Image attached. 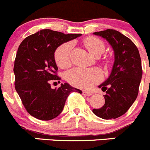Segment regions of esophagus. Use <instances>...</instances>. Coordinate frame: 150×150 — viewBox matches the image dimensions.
<instances>
[{
    "label": "esophagus",
    "mask_w": 150,
    "mask_h": 150,
    "mask_svg": "<svg viewBox=\"0 0 150 150\" xmlns=\"http://www.w3.org/2000/svg\"><path fill=\"white\" fill-rule=\"evenodd\" d=\"M83 93L84 95H86V96H91L92 94H93V93L92 92H90V91H83Z\"/></svg>",
    "instance_id": "34e87169"
}]
</instances>
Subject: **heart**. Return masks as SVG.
I'll use <instances>...</instances> for the list:
<instances>
[{"instance_id":"b5f03b06","label":"heart","mask_w":150,"mask_h":150,"mask_svg":"<svg viewBox=\"0 0 150 150\" xmlns=\"http://www.w3.org/2000/svg\"><path fill=\"white\" fill-rule=\"evenodd\" d=\"M83 44L88 51L94 57L100 56L105 50L104 42L93 36L85 38ZM71 48L72 45L70 43H64L60 45L54 53V59L57 65L62 69H66L70 66ZM108 64L109 62L106 61V65ZM102 77V72L98 68L76 67L67 72L66 78L72 86L81 88H88L99 82Z\"/></svg>"}]
</instances>
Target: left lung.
<instances>
[{
  "instance_id": "left-lung-1",
  "label": "left lung",
  "mask_w": 150,
  "mask_h": 150,
  "mask_svg": "<svg viewBox=\"0 0 150 150\" xmlns=\"http://www.w3.org/2000/svg\"><path fill=\"white\" fill-rule=\"evenodd\" d=\"M105 38L115 52V63L108 79L99 86L104 95L103 107L93 112L105 120L125 114L135 102L142 76L141 57L137 46L128 37L115 30L93 33Z\"/></svg>"
}]
</instances>
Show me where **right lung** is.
Masks as SVG:
<instances>
[{"label": "right lung", "instance_id": "right-lung-1", "mask_svg": "<svg viewBox=\"0 0 150 150\" xmlns=\"http://www.w3.org/2000/svg\"><path fill=\"white\" fill-rule=\"evenodd\" d=\"M81 35L46 29L28 36L20 43L13 67L15 89L30 115L41 120H52L62 112L71 92L82 93L66 83L55 89L50 84L61 80L54 59L56 49Z\"/></svg>", "mask_w": 150, "mask_h": 150}]
</instances>
